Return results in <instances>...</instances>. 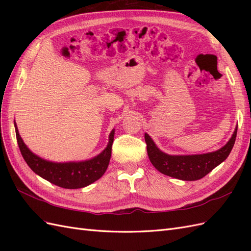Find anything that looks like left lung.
I'll return each instance as SVG.
<instances>
[{"instance_id": "left-lung-1", "label": "left lung", "mask_w": 251, "mask_h": 251, "mask_svg": "<svg viewBox=\"0 0 251 251\" xmlns=\"http://www.w3.org/2000/svg\"><path fill=\"white\" fill-rule=\"evenodd\" d=\"M238 126L229 141L216 151L200 155H169L157 148L155 142L146 133L144 138L150 161L160 173L176 179L195 181L203 178L228 157L237 137Z\"/></svg>"}]
</instances>
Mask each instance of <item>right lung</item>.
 I'll return each instance as SVG.
<instances>
[{
  "label": "right lung",
  "instance_id": "obj_1",
  "mask_svg": "<svg viewBox=\"0 0 251 251\" xmlns=\"http://www.w3.org/2000/svg\"><path fill=\"white\" fill-rule=\"evenodd\" d=\"M14 126H16V135L21 154L29 168L42 178L59 187L69 189L85 187L100 179L108 169L114 141V133H115L114 130L110 133L107 148L100 155L86 161L58 163L45 160L33 154L21 138L16 121H14Z\"/></svg>",
  "mask_w": 251,
  "mask_h": 251
}]
</instances>
